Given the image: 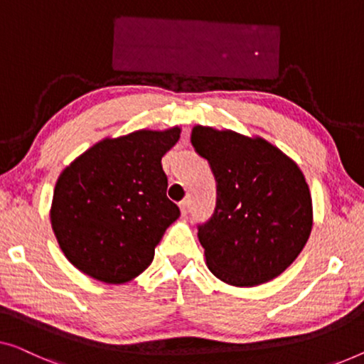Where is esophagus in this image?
I'll list each match as a JSON object with an SVG mask.
<instances>
[{
    "mask_svg": "<svg viewBox=\"0 0 364 364\" xmlns=\"http://www.w3.org/2000/svg\"><path fill=\"white\" fill-rule=\"evenodd\" d=\"M178 208H181V213L186 217V215L188 213V200H182V202L178 203Z\"/></svg>",
    "mask_w": 364,
    "mask_h": 364,
    "instance_id": "1",
    "label": "esophagus"
}]
</instances>
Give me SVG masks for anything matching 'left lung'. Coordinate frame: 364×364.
<instances>
[{
  "label": "left lung",
  "mask_w": 364,
  "mask_h": 364,
  "mask_svg": "<svg viewBox=\"0 0 364 364\" xmlns=\"http://www.w3.org/2000/svg\"><path fill=\"white\" fill-rule=\"evenodd\" d=\"M191 141L217 181V208L198 226L208 269L236 287L276 279L296 261L314 226L302 171L259 136L197 124Z\"/></svg>",
  "instance_id": "left-lung-1"
}]
</instances>
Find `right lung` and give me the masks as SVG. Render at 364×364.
<instances>
[{
	"mask_svg": "<svg viewBox=\"0 0 364 364\" xmlns=\"http://www.w3.org/2000/svg\"><path fill=\"white\" fill-rule=\"evenodd\" d=\"M178 138V126L105 138L60 172L50 225L78 271L124 284L147 269L166 230L181 217L166 195L161 164Z\"/></svg>",
	"mask_w": 364,
	"mask_h": 364,
	"instance_id": "obj_1",
	"label": "right lung"
}]
</instances>
